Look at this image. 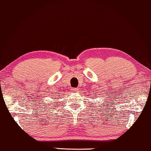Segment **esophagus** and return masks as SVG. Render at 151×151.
<instances>
[{
	"label": "esophagus",
	"mask_w": 151,
	"mask_h": 151,
	"mask_svg": "<svg viewBox=\"0 0 151 151\" xmlns=\"http://www.w3.org/2000/svg\"><path fill=\"white\" fill-rule=\"evenodd\" d=\"M73 92H77L78 90H77V88H73Z\"/></svg>",
	"instance_id": "1"
}]
</instances>
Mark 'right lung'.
<instances>
[{
  "label": "right lung",
  "instance_id": "obj_1",
  "mask_svg": "<svg viewBox=\"0 0 151 151\" xmlns=\"http://www.w3.org/2000/svg\"><path fill=\"white\" fill-rule=\"evenodd\" d=\"M50 105H51V104H50Z\"/></svg>",
  "mask_w": 151,
  "mask_h": 151
}]
</instances>
